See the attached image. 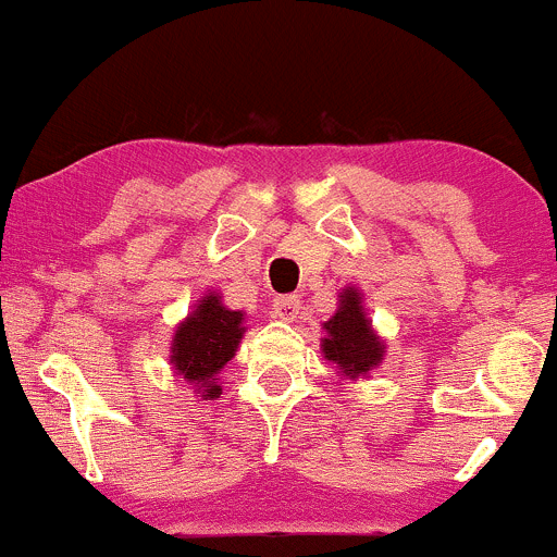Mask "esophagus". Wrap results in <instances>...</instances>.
Segmentation results:
<instances>
[{
  "mask_svg": "<svg viewBox=\"0 0 557 557\" xmlns=\"http://www.w3.org/2000/svg\"><path fill=\"white\" fill-rule=\"evenodd\" d=\"M273 308H276L278 319L292 322V319H297V313H300L302 300L297 295H281V297H276V302H273Z\"/></svg>",
  "mask_w": 557,
  "mask_h": 557,
  "instance_id": "1",
  "label": "esophagus"
}]
</instances>
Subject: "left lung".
<instances>
[{
	"label": "left lung",
	"mask_w": 557,
	"mask_h": 557,
	"mask_svg": "<svg viewBox=\"0 0 557 557\" xmlns=\"http://www.w3.org/2000/svg\"><path fill=\"white\" fill-rule=\"evenodd\" d=\"M324 330H327V338L322 344L324 357L333 360L346 376L355 379L360 373H368L382 360V344L362 313L357 289H346L341 295L338 313L324 322Z\"/></svg>",
	"instance_id": "8db88e82"
}]
</instances>
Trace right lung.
I'll list each match as a JSON object with an SVG mask.
<instances>
[{"instance_id": "obj_1", "label": "right lung", "mask_w": 557, "mask_h": 557, "mask_svg": "<svg viewBox=\"0 0 557 557\" xmlns=\"http://www.w3.org/2000/svg\"><path fill=\"white\" fill-rule=\"evenodd\" d=\"M240 335H244V313L230 311L216 295H208L175 330L170 362L181 379L197 387L202 398H219L222 387L213 376L233 360Z\"/></svg>"}]
</instances>
